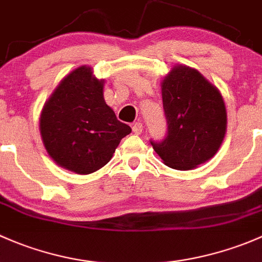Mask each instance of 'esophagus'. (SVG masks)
Returning <instances> with one entry per match:
<instances>
[{
  "label": "esophagus",
  "instance_id": "34e87169",
  "mask_svg": "<svg viewBox=\"0 0 262 262\" xmlns=\"http://www.w3.org/2000/svg\"><path fill=\"white\" fill-rule=\"evenodd\" d=\"M132 131H134V134L136 135H140L142 132V123L141 122H136L132 125Z\"/></svg>",
  "mask_w": 262,
  "mask_h": 262
}]
</instances>
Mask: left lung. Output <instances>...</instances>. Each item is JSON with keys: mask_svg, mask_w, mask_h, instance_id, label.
<instances>
[{"mask_svg": "<svg viewBox=\"0 0 262 262\" xmlns=\"http://www.w3.org/2000/svg\"><path fill=\"white\" fill-rule=\"evenodd\" d=\"M168 132L163 141H150L169 168L190 170L213 158L227 128V113L220 91L196 69L177 66L161 83Z\"/></svg>", "mask_w": 262, "mask_h": 262, "instance_id": "8db88e82", "label": "left lung"}]
</instances>
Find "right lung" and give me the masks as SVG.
<instances>
[{
    "instance_id": "1",
    "label": "right lung",
    "mask_w": 262,
    "mask_h": 262,
    "mask_svg": "<svg viewBox=\"0 0 262 262\" xmlns=\"http://www.w3.org/2000/svg\"><path fill=\"white\" fill-rule=\"evenodd\" d=\"M131 127L117 120L103 98V80L90 67L67 75L44 104L40 134L50 158L58 165L91 174L111 160Z\"/></svg>"
}]
</instances>
